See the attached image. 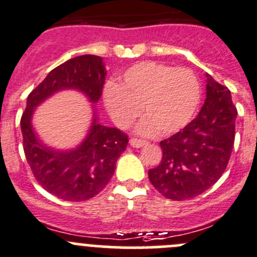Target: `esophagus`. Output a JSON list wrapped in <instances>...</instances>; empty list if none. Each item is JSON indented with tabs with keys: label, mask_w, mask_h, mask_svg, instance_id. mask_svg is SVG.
<instances>
[{
	"label": "esophagus",
	"mask_w": 257,
	"mask_h": 257,
	"mask_svg": "<svg viewBox=\"0 0 257 257\" xmlns=\"http://www.w3.org/2000/svg\"><path fill=\"white\" fill-rule=\"evenodd\" d=\"M129 143H131V146L134 147V148H142V147H143V146H146L147 142L146 141H142V139L132 138L131 141H129Z\"/></svg>",
	"instance_id": "1"
}]
</instances>
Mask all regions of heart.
<instances>
[{"instance_id": "b5f03b06", "label": "heart", "mask_w": 257, "mask_h": 257, "mask_svg": "<svg viewBox=\"0 0 257 257\" xmlns=\"http://www.w3.org/2000/svg\"><path fill=\"white\" fill-rule=\"evenodd\" d=\"M201 99L200 81L189 69L146 61L126 69L118 85L108 84L104 104L114 123L128 128L142 114L141 136H169L191 121Z\"/></svg>"}]
</instances>
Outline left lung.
<instances>
[{
	"label": "left lung",
	"instance_id": "8db88e82",
	"mask_svg": "<svg viewBox=\"0 0 257 257\" xmlns=\"http://www.w3.org/2000/svg\"><path fill=\"white\" fill-rule=\"evenodd\" d=\"M206 78L198 115L161 142V163L148 172L154 188L168 200H189L207 191L222 176L232 153L237 109L226 86L208 74Z\"/></svg>",
	"mask_w": 257,
	"mask_h": 257
}]
</instances>
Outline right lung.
<instances>
[{
  "instance_id": "1",
  "label": "right lung",
  "mask_w": 257,
  "mask_h": 257,
  "mask_svg": "<svg viewBox=\"0 0 257 257\" xmlns=\"http://www.w3.org/2000/svg\"><path fill=\"white\" fill-rule=\"evenodd\" d=\"M105 76L103 57L81 55L50 71L27 96L21 118L27 163L42 188L64 201L79 202L98 195L113 177L116 161L128 144L126 134L99 123L95 105L103 93ZM64 90L79 91L93 105L87 136L78 146L69 150L44 144L32 125L37 106Z\"/></svg>"
}]
</instances>
